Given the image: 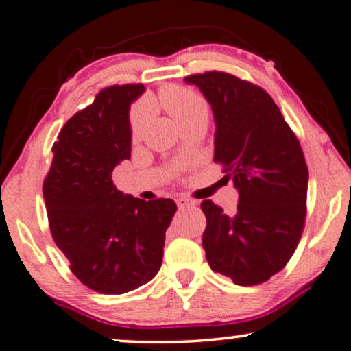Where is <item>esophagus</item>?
<instances>
[{
    "label": "esophagus",
    "instance_id": "34e87169",
    "mask_svg": "<svg viewBox=\"0 0 351 351\" xmlns=\"http://www.w3.org/2000/svg\"><path fill=\"white\" fill-rule=\"evenodd\" d=\"M177 206H179L180 210L190 208V206H195V202L190 200V198H187V197H179L177 198Z\"/></svg>",
    "mask_w": 351,
    "mask_h": 351
}]
</instances>
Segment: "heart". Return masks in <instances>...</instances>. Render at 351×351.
<instances>
[{"instance_id": "heart-1", "label": "heart", "mask_w": 351, "mask_h": 351, "mask_svg": "<svg viewBox=\"0 0 351 351\" xmlns=\"http://www.w3.org/2000/svg\"><path fill=\"white\" fill-rule=\"evenodd\" d=\"M158 104L164 110H167L182 127L198 119V117L208 115V107L203 97L198 96L195 90L184 88V86H166L159 90ZM151 109L146 104H140L132 112L130 119V132L132 138H140L146 123H148Z\"/></svg>"}]
</instances>
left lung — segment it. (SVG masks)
Wrapping results in <instances>:
<instances>
[{
  "label": "left lung",
  "mask_w": 351,
  "mask_h": 351,
  "mask_svg": "<svg viewBox=\"0 0 351 351\" xmlns=\"http://www.w3.org/2000/svg\"><path fill=\"white\" fill-rule=\"evenodd\" d=\"M213 110L215 162L239 192L234 215L211 200L203 249L211 270L252 287L287 265L301 239L308 198V166L278 106L262 88L221 71L185 77Z\"/></svg>",
  "instance_id": "obj_1"
}]
</instances>
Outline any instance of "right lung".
<instances>
[{
	"label": "right lung",
	"instance_id": "obj_1",
	"mask_svg": "<svg viewBox=\"0 0 351 351\" xmlns=\"http://www.w3.org/2000/svg\"><path fill=\"white\" fill-rule=\"evenodd\" d=\"M143 84L110 86L60 130L43 200L55 244L75 276L102 295H122L153 280L162 263L171 198L125 195L112 172L132 153L130 106Z\"/></svg>",
	"mask_w": 351,
	"mask_h": 351
}]
</instances>
